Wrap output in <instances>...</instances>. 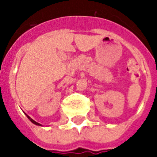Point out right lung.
Returning <instances> with one entry per match:
<instances>
[{"label": "right lung", "instance_id": "1", "mask_svg": "<svg viewBox=\"0 0 157 157\" xmlns=\"http://www.w3.org/2000/svg\"><path fill=\"white\" fill-rule=\"evenodd\" d=\"M27 117H28V118H29V120H30V121L32 122L33 124H36V125H41V124H39V123H37V122H36V121H34V120H33V119H32V118H30V117H29V115H27Z\"/></svg>", "mask_w": 157, "mask_h": 157}]
</instances>
